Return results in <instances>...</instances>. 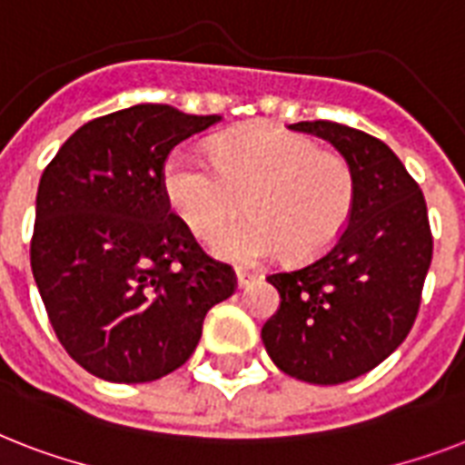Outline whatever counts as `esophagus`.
<instances>
[{
	"instance_id": "obj_1",
	"label": "esophagus",
	"mask_w": 465,
	"mask_h": 465,
	"mask_svg": "<svg viewBox=\"0 0 465 465\" xmlns=\"http://www.w3.org/2000/svg\"><path fill=\"white\" fill-rule=\"evenodd\" d=\"M255 277H258V275H255V272H248V270H243V268L236 270V284H239V290L248 287V284L253 282Z\"/></svg>"
}]
</instances>
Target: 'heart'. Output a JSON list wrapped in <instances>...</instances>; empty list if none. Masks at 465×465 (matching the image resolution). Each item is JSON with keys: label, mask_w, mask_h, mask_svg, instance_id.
<instances>
[{"label": "heart", "mask_w": 465, "mask_h": 465, "mask_svg": "<svg viewBox=\"0 0 465 465\" xmlns=\"http://www.w3.org/2000/svg\"><path fill=\"white\" fill-rule=\"evenodd\" d=\"M163 195L195 233L212 239L243 207L251 217L226 229L212 251L233 262L284 255L316 261L335 246L357 204V173L338 152L282 127H243L219 137L212 159L175 147L163 161Z\"/></svg>", "instance_id": "b5f03b06"}]
</instances>
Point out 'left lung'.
I'll return each mask as SVG.
<instances>
[{
	"label": "left lung",
	"instance_id": "1",
	"mask_svg": "<svg viewBox=\"0 0 465 465\" xmlns=\"http://www.w3.org/2000/svg\"><path fill=\"white\" fill-rule=\"evenodd\" d=\"M294 133L331 142L357 173V204L335 246L309 265L268 275L280 309L262 345L299 381H352L379 367L411 332L432 262L425 195L381 140L313 120Z\"/></svg>",
	"mask_w": 465,
	"mask_h": 465
}]
</instances>
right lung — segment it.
I'll return each mask as SVG.
<instances>
[{"instance_id": "add662e5", "label": "right lung", "mask_w": 465, "mask_h": 465, "mask_svg": "<svg viewBox=\"0 0 465 465\" xmlns=\"http://www.w3.org/2000/svg\"><path fill=\"white\" fill-rule=\"evenodd\" d=\"M219 115L140 104L82 125L40 175L31 270L54 335L115 383L156 381L195 352L236 290L163 195V161Z\"/></svg>"}]
</instances>
